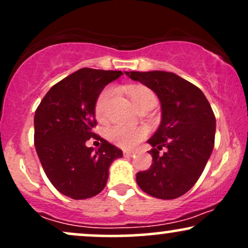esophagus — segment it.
Here are the masks:
<instances>
[{
  "label": "esophagus",
  "instance_id": "obj_1",
  "mask_svg": "<svg viewBox=\"0 0 248 248\" xmlns=\"http://www.w3.org/2000/svg\"><path fill=\"white\" fill-rule=\"evenodd\" d=\"M124 155L127 156V157H132V156L135 155V153H134V152H128V150H124Z\"/></svg>",
  "mask_w": 248,
  "mask_h": 248
}]
</instances>
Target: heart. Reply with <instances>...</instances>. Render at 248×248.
Masks as SVG:
<instances>
[{
  "label": "heart",
  "instance_id": "1",
  "mask_svg": "<svg viewBox=\"0 0 248 248\" xmlns=\"http://www.w3.org/2000/svg\"><path fill=\"white\" fill-rule=\"evenodd\" d=\"M110 95H112V90L110 88H106V90L102 91L100 94H99L98 99H96L94 113L98 119H101L105 115V110H106L107 102L109 100ZM129 95L136 107L141 106L150 96H155L149 88L143 86L133 87L129 91ZM106 135L108 140L113 142L116 146L122 148H132L144 138L146 132L142 128H133L116 124V126L110 127L107 130Z\"/></svg>",
  "mask_w": 248,
  "mask_h": 248
}]
</instances>
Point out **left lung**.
Listing matches in <instances>:
<instances>
[{
	"label": "left lung",
	"mask_w": 248,
	"mask_h": 248,
	"mask_svg": "<svg viewBox=\"0 0 248 248\" xmlns=\"http://www.w3.org/2000/svg\"><path fill=\"white\" fill-rule=\"evenodd\" d=\"M158 96L162 120L148 140L153 163L136 173L142 191L155 198L173 199L195 186L215 146L216 116L204 93L172 72H124ZM164 147L166 152L159 154Z\"/></svg>",
	"instance_id": "left-lung-1"
}]
</instances>
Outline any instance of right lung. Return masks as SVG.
Wrapping results in <instances>:
<instances>
[{
	"instance_id": "obj_1",
	"label": "right lung",
	"mask_w": 248,
	"mask_h": 248,
	"mask_svg": "<svg viewBox=\"0 0 248 248\" xmlns=\"http://www.w3.org/2000/svg\"><path fill=\"white\" fill-rule=\"evenodd\" d=\"M124 73L84 67L50 88L35 113V147L52 186L72 199H86L106 186L108 168L122 150L92 132L95 101ZM91 137L98 150L86 147Z\"/></svg>"
}]
</instances>
